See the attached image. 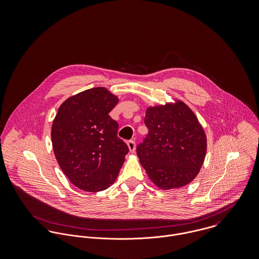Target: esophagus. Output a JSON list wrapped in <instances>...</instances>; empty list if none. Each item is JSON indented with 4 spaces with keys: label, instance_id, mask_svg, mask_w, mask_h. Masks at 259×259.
<instances>
[{
    "label": "esophagus",
    "instance_id": "obj_1",
    "mask_svg": "<svg viewBox=\"0 0 259 259\" xmlns=\"http://www.w3.org/2000/svg\"><path fill=\"white\" fill-rule=\"evenodd\" d=\"M126 145H127L131 152H135V150H136V143H135V141H128L126 143Z\"/></svg>",
    "mask_w": 259,
    "mask_h": 259
}]
</instances>
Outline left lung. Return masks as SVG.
Returning a JSON list of instances; mask_svg holds the SVG:
<instances>
[{"label":"left lung","instance_id":"obj_1","mask_svg":"<svg viewBox=\"0 0 259 259\" xmlns=\"http://www.w3.org/2000/svg\"><path fill=\"white\" fill-rule=\"evenodd\" d=\"M148 130L137 148L149 180L163 190L180 188L198 175L205 158L207 140L196 115L183 101L148 107Z\"/></svg>","mask_w":259,"mask_h":259}]
</instances>
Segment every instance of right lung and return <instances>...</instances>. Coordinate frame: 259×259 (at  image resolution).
Instances as JSON below:
<instances>
[{
  "label": "right lung",
  "instance_id": "add662e5",
  "mask_svg": "<svg viewBox=\"0 0 259 259\" xmlns=\"http://www.w3.org/2000/svg\"><path fill=\"white\" fill-rule=\"evenodd\" d=\"M118 98L103 87L68 98L52 124V144L57 161L77 188L97 192L116 180L128 152L117 138L118 124L109 112Z\"/></svg>",
  "mask_w": 259,
  "mask_h": 259
}]
</instances>
